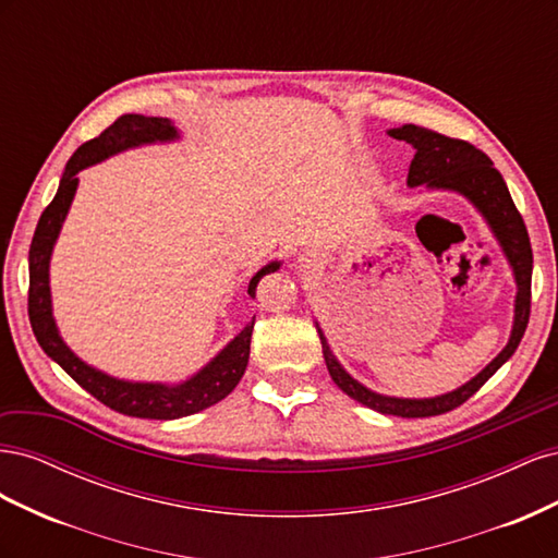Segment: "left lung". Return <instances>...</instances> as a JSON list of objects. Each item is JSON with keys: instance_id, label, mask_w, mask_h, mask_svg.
<instances>
[{"instance_id": "1", "label": "left lung", "mask_w": 558, "mask_h": 558, "mask_svg": "<svg viewBox=\"0 0 558 558\" xmlns=\"http://www.w3.org/2000/svg\"><path fill=\"white\" fill-rule=\"evenodd\" d=\"M388 134L416 148L414 160L410 165V174H408L410 185L426 183L428 189H447V191L461 193L482 211L488 226H492L494 234L505 251V256H508L514 269V279L519 286L510 342L475 379H470L461 388H456V391L437 396V398H426V400H410V398H388V396L373 393L356 379H351L342 369V365L335 361L320 328H318V337H320V347H324L328 373L332 381L340 386L349 398L359 400L369 410H377L381 414H391V416H402V418L437 416V414L456 410L470 396H475L488 381V377H494L496 369L517 351L523 332H526L529 316H531L533 251H531L529 230L523 226L519 209L514 207L508 185H505L500 172L496 170L492 158H488L484 150L472 146L470 142L453 140V137H447V134H440L421 125H412V123L396 128Z\"/></svg>"}]
</instances>
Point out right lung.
Here are the masks:
<instances>
[{
	"mask_svg": "<svg viewBox=\"0 0 558 558\" xmlns=\"http://www.w3.org/2000/svg\"><path fill=\"white\" fill-rule=\"evenodd\" d=\"M177 140L174 125L167 118H154V116H140V113H125L99 134V137L81 144L76 154L70 158L64 167V174L60 179V189L53 197V202L44 209L35 238H32L29 246V293H27V314L32 330L39 347L53 359L66 375H70L78 386L86 388L90 396H95L99 402H105L107 408L140 418H181L195 412H202L211 408L218 400H223L232 388L240 384L251 351V332L253 320L234 337V340L218 353V356L202 367L195 377L183 381L179 386H165V384H132L123 379H113L99 369L90 367L76 359L62 342L58 335L53 314H50V289H48V260L50 251L58 240V232L62 228V221L70 209L76 185H78V172L83 167L95 165L105 160L118 150H125L140 144L150 142H170ZM279 269V263L265 265L260 272L248 281V295L256 293L258 281Z\"/></svg>",
	"mask_w": 558,
	"mask_h": 558,
	"instance_id": "add662e5",
	"label": "right lung"
}]
</instances>
